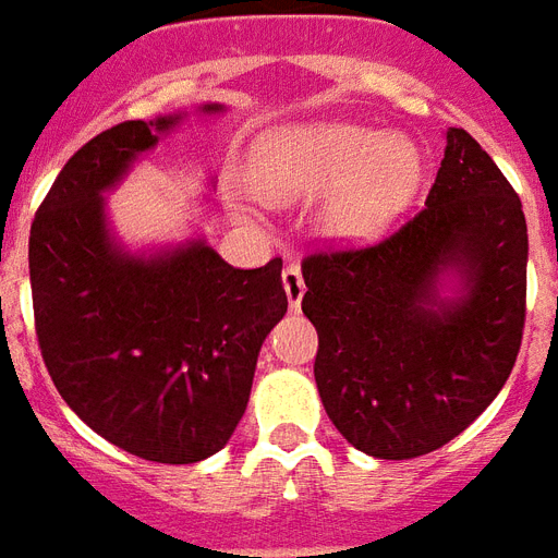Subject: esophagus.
Here are the masks:
<instances>
[{"mask_svg":"<svg viewBox=\"0 0 558 558\" xmlns=\"http://www.w3.org/2000/svg\"><path fill=\"white\" fill-rule=\"evenodd\" d=\"M283 289H287L289 306L298 310L301 298H304V278H301V266L298 263H289L287 269H283Z\"/></svg>","mask_w":558,"mask_h":558,"instance_id":"esophagus-1","label":"esophagus"}]
</instances>
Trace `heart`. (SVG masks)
Here are the masks:
<instances>
[{"mask_svg": "<svg viewBox=\"0 0 558 558\" xmlns=\"http://www.w3.org/2000/svg\"><path fill=\"white\" fill-rule=\"evenodd\" d=\"M263 199L295 202L326 193L322 228L336 240H371L393 222L423 182L414 142L348 121L278 126L252 150Z\"/></svg>", "mask_w": 558, "mask_h": 558, "instance_id": "1", "label": "heart"}]
</instances>
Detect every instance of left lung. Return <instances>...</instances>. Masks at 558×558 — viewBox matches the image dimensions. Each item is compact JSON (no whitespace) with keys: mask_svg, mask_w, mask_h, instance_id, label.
Listing matches in <instances>:
<instances>
[{"mask_svg":"<svg viewBox=\"0 0 558 558\" xmlns=\"http://www.w3.org/2000/svg\"><path fill=\"white\" fill-rule=\"evenodd\" d=\"M315 385L341 437L379 460L440 449L510 379L524 330L527 222L489 153L458 126L425 208L356 252L306 257Z\"/></svg>","mask_w":558,"mask_h":558,"instance_id":"8db88e82","label":"left lung"}]
</instances>
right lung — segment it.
Instances as JSON below:
<instances>
[{
	"label": "right lung",
	"instance_id": "add662e5",
	"mask_svg": "<svg viewBox=\"0 0 558 558\" xmlns=\"http://www.w3.org/2000/svg\"><path fill=\"white\" fill-rule=\"evenodd\" d=\"M187 118L124 121L83 144L28 240L39 350L65 405L118 449L173 466L231 440L263 341L287 315L280 257L234 269L202 228L135 248L112 226L109 193Z\"/></svg>",
	"mask_w": 558,
	"mask_h": 558
}]
</instances>
